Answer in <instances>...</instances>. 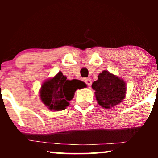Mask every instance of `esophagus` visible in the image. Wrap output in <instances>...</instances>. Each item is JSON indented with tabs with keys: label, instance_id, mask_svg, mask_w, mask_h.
Here are the masks:
<instances>
[{
	"label": "esophagus",
	"instance_id": "esophagus-1",
	"mask_svg": "<svg viewBox=\"0 0 158 158\" xmlns=\"http://www.w3.org/2000/svg\"><path fill=\"white\" fill-rule=\"evenodd\" d=\"M85 83H86V84L88 85V86H89V87L91 86V85H92V80L90 79V78H88V79H85Z\"/></svg>",
	"mask_w": 158,
	"mask_h": 158
}]
</instances>
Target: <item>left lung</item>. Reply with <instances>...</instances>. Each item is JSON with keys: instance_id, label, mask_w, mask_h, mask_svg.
<instances>
[{"instance_id": "8db88e82", "label": "left lung", "mask_w": 158, "mask_h": 158, "mask_svg": "<svg viewBox=\"0 0 158 158\" xmlns=\"http://www.w3.org/2000/svg\"><path fill=\"white\" fill-rule=\"evenodd\" d=\"M92 88L95 90L97 103L106 109L119 104L126 97V82L108 70L99 74L97 80L92 84Z\"/></svg>"}]
</instances>
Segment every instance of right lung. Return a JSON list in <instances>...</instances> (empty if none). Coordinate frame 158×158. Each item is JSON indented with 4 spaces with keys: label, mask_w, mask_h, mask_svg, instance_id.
I'll list each match as a JSON object with an SVG mask.
<instances>
[{
    "label": "right lung",
    "mask_w": 158,
    "mask_h": 158,
    "mask_svg": "<svg viewBox=\"0 0 158 158\" xmlns=\"http://www.w3.org/2000/svg\"><path fill=\"white\" fill-rule=\"evenodd\" d=\"M86 86L84 81L78 79L68 80L59 71L43 83L39 92L40 98L50 110H62L70 105L69 102L73 98L76 90Z\"/></svg>",
    "instance_id": "add662e5"
}]
</instances>
